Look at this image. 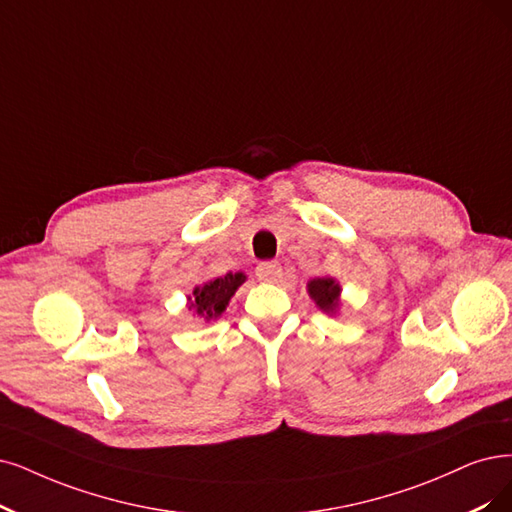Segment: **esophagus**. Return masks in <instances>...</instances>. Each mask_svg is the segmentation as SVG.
Returning a JSON list of instances; mask_svg holds the SVG:
<instances>
[{
    "label": "esophagus",
    "instance_id": "esophagus-1",
    "mask_svg": "<svg viewBox=\"0 0 512 512\" xmlns=\"http://www.w3.org/2000/svg\"><path fill=\"white\" fill-rule=\"evenodd\" d=\"M255 274L263 282H276L280 278V274H282V268H280L278 261H263V263H259V266H257Z\"/></svg>",
    "mask_w": 512,
    "mask_h": 512
}]
</instances>
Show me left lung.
Instances as JSON below:
<instances>
[{"label":"left lung","instance_id":"1","mask_svg":"<svg viewBox=\"0 0 512 512\" xmlns=\"http://www.w3.org/2000/svg\"><path fill=\"white\" fill-rule=\"evenodd\" d=\"M308 291L316 306L323 312H333L337 308L339 297V285L333 278H314L308 282Z\"/></svg>","mask_w":512,"mask_h":512}]
</instances>
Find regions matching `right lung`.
I'll list each match as a JSON object with an SVG mask.
<instances>
[{
  "label": "right lung",
  "instance_id": "obj_1",
  "mask_svg": "<svg viewBox=\"0 0 512 512\" xmlns=\"http://www.w3.org/2000/svg\"><path fill=\"white\" fill-rule=\"evenodd\" d=\"M244 282V274H225L223 278H215L211 282H206V285L198 287L194 291V299H192V306L198 316H202L204 320H211L221 316V312L225 310L227 301L232 299V295L236 293V289Z\"/></svg>",
  "mask_w": 512,
  "mask_h": 512
}]
</instances>
